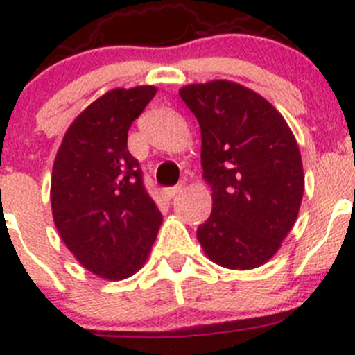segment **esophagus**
I'll list each match as a JSON object with an SVG mask.
<instances>
[{
  "instance_id": "34e87169",
  "label": "esophagus",
  "mask_w": 355,
  "mask_h": 355,
  "mask_svg": "<svg viewBox=\"0 0 355 355\" xmlns=\"http://www.w3.org/2000/svg\"><path fill=\"white\" fill-rule=\"evenodd\" d=\"M184 189H185V185H184V184L175 185V187H168V189H164V196H166L168 199H173L175 196L180 194V192L184 191Z\"/></svg>"
}]
</instances>
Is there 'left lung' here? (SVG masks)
I'll list each match as a JSON object with an SVG mask.
<instances>
[{"label":"left lung","mask_w":355,"mask_h":355,"mask_svg":"<svg viewBox=\"0 0 355 355\" xmlns=\"http://www.w3.org/2000/svg\"><path fill=\"white\" fill-rule=\"evenodd\" d=\"M180 98L199 121L200 164L213 189L198 241L220 266H261L280 249L302 202L295 137L263 96L235 82L185 85Z\"/></svg>","instance_id":"1"}]
</instances>
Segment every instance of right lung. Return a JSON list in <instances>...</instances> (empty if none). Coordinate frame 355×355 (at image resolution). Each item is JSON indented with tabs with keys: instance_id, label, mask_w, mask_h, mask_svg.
I'll return each mask as SVG.
<instances>
[{
	"instance_id": "add662e5",
	"label": "right lung",
	"mask_w": 355,
	"mask_h": 355,
	"mask_svg": "<svg viewBox=\"0 0 355 355\" xmlns=\"http://www.w3.org/2000/svg\"><path fill=\"white\" fill-rule=\"evenodd\" d=\"M156 87L113 89L68 127L53 164L58 234L85 270L123 280L142 268L163 221L127 148L128 128Z\"/></svg>"
}]
</instances>
